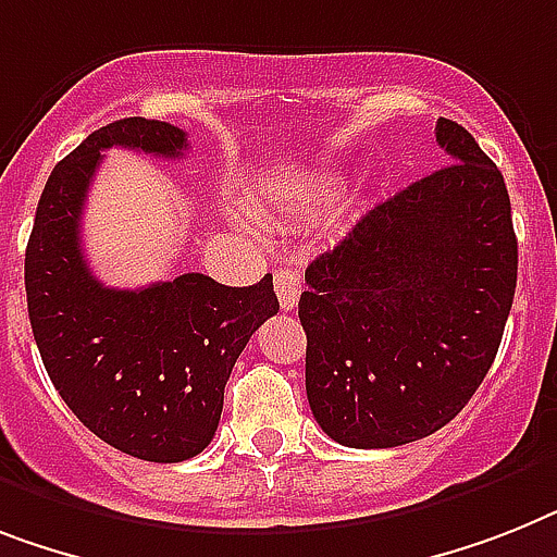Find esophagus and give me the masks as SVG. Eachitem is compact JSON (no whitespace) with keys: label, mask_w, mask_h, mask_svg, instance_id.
Returning a JSON list of instances; mask_svg holds the SVG:
<instances>
[{"label":"esophagus","mask_w":557,"mask_h":557,"mask_svg":"<svg viewBox=\"0 0 557 557\" xmlns=\"http://www.w3.org/2000/svg\"><path fill=\"white\" fill-rule=\"evenodd\" d=\"M273 284L282 310H293L298 305V298H301V273L298 270H278Z\"/></svg>","instance_id":"34e87169"}]
</instances>
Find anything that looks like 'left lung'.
Returning a JSON list of instances; mask_svg holds the SVG:
<instances>
[{
	"label": "left lung",
	"instance_id": "1",
	"mask_svg": "<svg viewBox=\"0 0 557 557\" xmlns=\"http://www.w3.org/2000/svg\"><path fill=\"white\" fill-rule=\"evenodd\" d=\"M435 141L453 162L372 207L305 273L307 401L344 447H401L449 424L512 310L504 176L453 119H438Z\"/></svg>",
	"mask_w": 557,
	"mask_h": 557
}]
</instances>
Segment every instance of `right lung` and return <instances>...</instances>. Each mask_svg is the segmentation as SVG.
<instances>
[{
  "instance_id": "right-lung-1",
  "label": "right lung",
  "mask_w": 557,
  "mask_h": 557,
  "mask_svg": "<svg viewBox=\"0 0 557 557\" xmlns=\"http://www.w3.org/2000/svg\"><path fill=\"white\" fill-rule=\"evenodd\" d=\"M108 147L178 159L187 133L119 119L53 168L25 250L27 315L53 387L90 433L141 461H187L213 441L236 358L278 312L273 275L252 287L201 273L104 287L85 261L79 227Z\"/></svg>"
}]
</instances>
